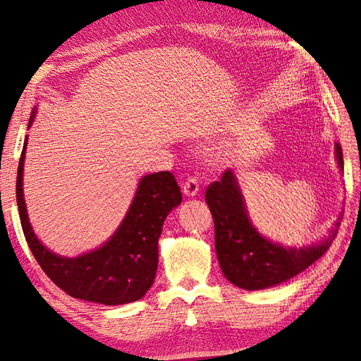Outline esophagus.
<instances>
[{"mask_svg":"<svg viewBox=\"0 0 361 361\" xmlns=\"http://www.w3.org/2000/svg\"><path fill=\"white\" fill-rule=\"evenodd\" d=\"M183 192H185L188 197H194L199 192V180L195 176H189V178L183 183Z\"/></svg>","mask_w":361,"mask_h":361,"instance_id":"1","label":"esophagus"}]
</instances>
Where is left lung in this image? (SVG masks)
Here are the masks:
<instances>
[{
  "mask_svg": "<svg viewBox=\"0 0 361 361\" xmlns=\"http://www.w3.org/2000/svg\"><path fill=\"white\" fill-rule=\"evenodd\" d=\"M336 159L343 169V148L336 142ZM214 221L216 254L224 276L245 290L273 287L293 278L322 257L338 233L343 216L331 237L310 247H283L260 237L247 219L243 197L233 173L226 170L219 181L205 191Z\"/></svg>",
  "mask_w": 361,
  "mask_h": 361,
  "instance_id": "8db88e82",
  "label": "left lung"
}]
</instances>
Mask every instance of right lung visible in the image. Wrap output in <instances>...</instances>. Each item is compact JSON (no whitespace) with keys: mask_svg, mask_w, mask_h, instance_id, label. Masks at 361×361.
<instances>
[{"mask_svg":"<svg viewBox=\"0 0 361 361\" xmlns=\"http://www.w3.org/2000/svg\"><path fill=\"white\" fill-rule=\"evenodd\" d=\"M32 118L35 114L30 126ZM25 148L26 140L17 170V207L26 243L44 273L78 300L109 306L140 300L154 283L164 221L183 199L175 176L169 170L143 176L133 205L114 237L93 252L68 259L44 247L30 226L22 188Z\"/></svg>","mask_w":361,"mask_h":361,"instance_id":"add662e5","label":"right lung"}]
</instances>
